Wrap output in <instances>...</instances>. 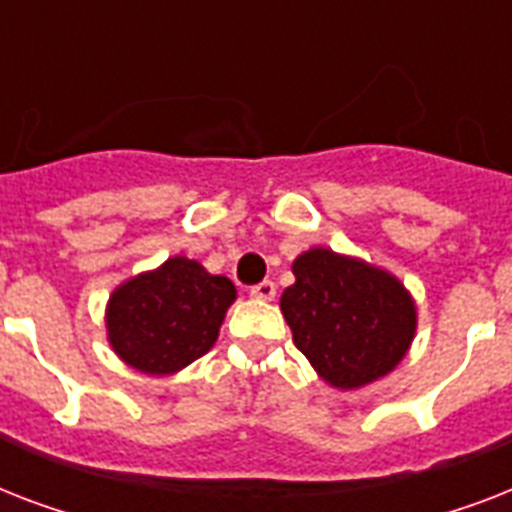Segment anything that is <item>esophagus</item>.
<instances>
[{
    "instance_id": "34e87169",
    "label": "esophagus",
    "mask_w": 512,
    "mask_h": 512,
    "mask_svg": "<svg viewBox=\"0 0 512 512\" xmlns=\"http://www.w3.org/2000/svg\"><path fill=\"white\" fill-rule=\"evenodd\" d=\"M249 295L257 297V300H273L276 297V284L273 281H260V284H255V287L249 289Z\"/></svg>"
}]
</instances>
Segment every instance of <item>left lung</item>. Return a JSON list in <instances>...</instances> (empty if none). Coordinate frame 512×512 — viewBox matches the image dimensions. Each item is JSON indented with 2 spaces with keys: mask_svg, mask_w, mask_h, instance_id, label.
Returning a JSON list of instances; mask_svg holds the SVG:
<instances>
[{
  "mask_svg": "<svg viewBox=\"0 0 512 512\" xmlns=\"http://www.w3.org/2000/svg\"><path fill=\"white\" fill-rule=\"evenodd\" d=\"M292 271L281 313L297 350L329 385L361 388L406 356L417 313L396 276L319 247L297 257Z\"/></svg>",
  "mask_w": 512,
  "mask_h": 512,
  "instance_id": "obj_1",
  "label": "left lung"
}]
</instances>
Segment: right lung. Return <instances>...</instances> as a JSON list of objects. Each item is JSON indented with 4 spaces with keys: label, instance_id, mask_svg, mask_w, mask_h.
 <instances>
[{
    "label": "right lung",
    "instance_id": "right-lung-1",
    "mask_svg": "<svg viewBox=\"0 0 512 512\" xmlns=\"http://www.w3.org/2000/svg\"><path fill=\"white\" fill-rule=\"evenodd\" d=\"M233 300L236 287L225 276H212L188 257H170L111 295L108 340L140 372L172 374L215 345Z\"/></svg>",
    "mask_w": 512,
    "mask_h": 512
}]
</instances>
